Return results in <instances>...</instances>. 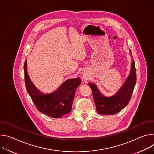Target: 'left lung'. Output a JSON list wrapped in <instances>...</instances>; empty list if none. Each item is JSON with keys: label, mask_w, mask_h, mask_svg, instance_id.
<instances>
[{"label": "left lung", "mask_w": 154, "mask_h": 154, "mask_svg": "<svg viewBox=\"0 0 154 154\" xmlns=\"http://www.w3.org/2000/svg\"><path fill=\"white\" fill-rule=\"evenodd\" d=\"M130 53L131 54V51ZM136 82L135 63L132 59L130 73L125 82L115 95L111 97L105 96L95 84L89 82L92 91L93 98L97 112L103 115H112L123 109L129 103Z\"/></svg>", "instance_id": "8db88e82"}]
</instances>
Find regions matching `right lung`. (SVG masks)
I'll use <instances>...</instances> for the list:
<instances>
[{
	"label": "right lung",
	"instance_id": "obj_1",
	"mask_svg": "<svg viewBox=\"0 0 154 154\" xmlns=\"http://www.w3.org/2000/svg\"><path fill=\"white\" fill-rule=\"evenodd\" d=\"M24 70L26 90L40 112L51 117L60 118L72 111L76 90L81 82L79 78L68 79L55 92L44 94L31 81L27 72L26 60Z\"/></svg>",
	"mask_w": 154,
	"mask_h": 154
}]
</instances>
